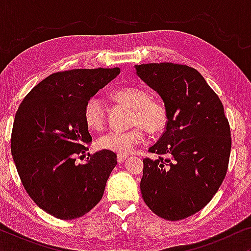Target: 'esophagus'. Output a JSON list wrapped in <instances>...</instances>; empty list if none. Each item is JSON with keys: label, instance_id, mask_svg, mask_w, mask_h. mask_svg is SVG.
Here are the masks:
<instances>
[{"label": "esophagus", "instance_id": "obj_1", "mask_svg": "<svg viewBox=\"0 0 251 251\" xmlns=\"http://www.w3.org/2000/svg\"><path fill=\"white\" fill-rule=\"evenodd\" d=\"M126 157H128L126 155H122V154H119L118 157H116V160H118L119 163H122L123 161H125V160L126 159Z\"/></svg>", "mask_w": 251, "mask_h": 251}]
</instances>
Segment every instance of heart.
Wrapping results in <instances>:
<instances>
[{"label":"heart","mask_w":251,"mask_h":251,"mask_svg":"<svg viewBox=\"0 0 251 251\" xmlns=\"http://www.w3.org/2000/svg\"><path fill=\"white\" fill-rule=\"evenodd\" d=\"M113 98L120 104L132 108L131 125L126 131H108L99 137L98 147L109 152L129 154L144 140V129L156 135L167 128L168 109L163 102L151 99L150 92L140 87H126L115 91ZM84 119L89 128L99 130L105 125L106 107L99 97H91L84 107Z\"/></svg>","instance_id":"b5f03b06"}]
</instances>
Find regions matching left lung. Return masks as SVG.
<instances>
[{
    "mask_svg": "<svg viewBox=\"0 0 251 251\" xmlns=\"http://www.w3.org/2000/svg\"><path fill=\"white\" fill-rule=\"evenodd\" d=\"M135 67L162 98L169 116L166 131L149 150L159 159L143 161L140 191L154 214L180 221L203 209L221 187L231 129L221 99L193 67L173 63Z\"/></svg>",
    "mask_w": 251,
    "mask_h": 251,
    "instance_id": "obj_1",
    "label": "left lung"
}]
</instances>
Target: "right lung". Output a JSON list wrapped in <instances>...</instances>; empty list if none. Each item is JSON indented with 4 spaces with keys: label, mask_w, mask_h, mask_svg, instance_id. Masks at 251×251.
<instances>
[{
    "label": "right lung",
    "mask_w": 251,
    "mask_h": 251,
    "mask_svg": "<svg viewBox=\"0 0 251 251\" xmlns=\"http://www.w3.org/2000/svg\"><path fill=\"white\" fill-rule=\"evenodd\" d=\"M119 74V67L57 72L19 105L11 133L13 161L30 199L53 217H82L101 200L116 154L102 150L85 163L75 161L92 140L85 104Z\"/></svg>",
    "instance_id": "add662e5"
}]
</instances>
